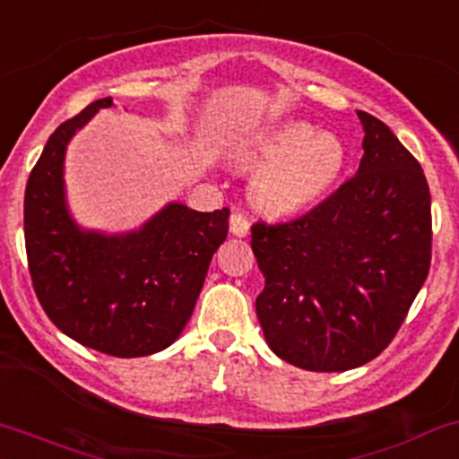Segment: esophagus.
<instances>
[{"mask_svg":"<svg viewBox=\"0 0 459 459\" xmlns=\"http://www.w3.org/2000/svg\"><path fill=\"white\" fill-rule=\"evenodd\" d=\"M230 233L238 235V238H246L250 233V221L244 213H233L230 215Z\"/></svg>","mask_w":459,"mask_h":459,"instance_id":"obj_1","label":"esophagus"}]
</instances>
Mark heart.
Listing matches in <instances>:
<instances>
[{
    "label": "heart",
    "mask_w": 459,
    "mask_h": 459,
    "mask_svg": "<svg viewBox=\"0 0 459 459\" xmlns=\"http://www.w3.org/2000/svg\"><path fill=\"white\" fill-rule=\"evenodd\" d=\"M241 160L261 168L250 183V200L265 213L285 215L333 187L344 169L346 150L335 134L316 133L305 122H285L261 133Z\"/></svg>",
    "instance_id": "b5f03b06"
}]
</instances>
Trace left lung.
Instances as JSON below:
<instances>
[{"label": "left lung", "instance_id": "left-lung-1", "mask_svg": "<svg viewBox=\"0 0 459 459\" xmlns=\"http://www.w3.org/2000/svg\"><path fill=\"white\" fill-rule=\"evenodd\" d=\"M352 178L300 218L253 224L265 276L256 318L281 359L342 372L394 340L431 264V195L420 163L381 119L357 110Z\"/></svg>", "mask_w": 459, "mask_h": 459}]
</instances>
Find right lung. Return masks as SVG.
Instances as JSON below:
<instances>
[{
  "label": "right lung",
  "mask_w": 459,
  "mask_h": 459,
  "mask_svg": "<svg viewBox=\"0 0 459 459\" xmlns=\"http://www.w3.org/2000/svg\"><path fill=\"white\" fill-rule=\"evenodd\" d=\"M108 107L113 98L95 100L45 143L25 185V253L39 303L65 335L113 357H143L183 333L230 211L169 203L130 233L80 229L65 200V152L75 130Z\"/></svg>",
  "instance_id": "1"
}]
</instances>
